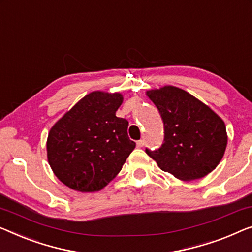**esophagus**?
<instances>
[{"label":"esophagus","instance_id":"obj_1","mask_svg":"<svg viewBox=\"0 0 252 252\" xmlns=\"http://www.w3.org/2000/svg\"><path fill=\"white\" fill-rule=\"evenodd\" d=\"M137 147L138 148H142V147H143V145H144V141L143 140H140V141H137Z\"/></svg>","mask_w":252,"mask_h":252}]
</instances>
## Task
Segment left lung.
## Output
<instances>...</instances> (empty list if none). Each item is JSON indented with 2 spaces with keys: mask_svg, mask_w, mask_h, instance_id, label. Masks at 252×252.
<instances>
[{
  "mask_svg": "<svg viewBox=\"0 0 252 252\" xmlns=\"http://www.w3.org/2000/svg\"><path fill=\"white\" fill-rule=\"evenodd\" d=\"M163 122L159 149L145 152L160 169L182 181L205 177L223 158L227 135L220 117L184 90L165 86L147 92Z\"/></svg>",
  "mask_w": 252,
  "mask_h": 252,
  "instance_id": "1",
  "label": "left lung"
}]
</instances>
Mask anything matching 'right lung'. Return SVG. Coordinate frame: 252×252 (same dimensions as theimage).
I'll list each match as a JSON object with an SVG mask.
<instances>
[{
	"label": "right lung",
	"instance_id": "right-lung-1",
	"mask_svg": "<svg viewBox=\"0 0 252 252\" xmlns=\"http://www.w3.org/2000/svg\"><path fill=\"white\" fill-rule=\"evenodd\" d=\"M119 93L92 92L58 120L47 137V159L56 176L72 189L95 192L114 180L135 142L128 122L116 116Z\"/></svg>",
	"mask_w": 252,
	"mask_h": 252
}]
</instances>
